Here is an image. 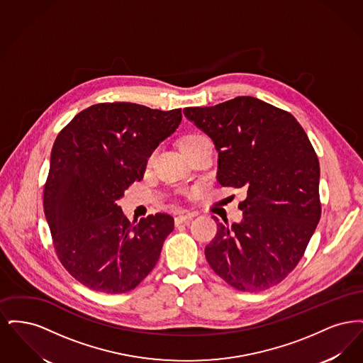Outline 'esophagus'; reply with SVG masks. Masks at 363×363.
I'll return each instance as SVG.
<instances>
[{
  "mask_svg": "<svg viewBox=\"0 0 363 363\" xmlns=\"http://www.w3.org/2000/svg\"><path fill=\"white\" fill-rule=\"evenodd\" d=\"M194 218L193 213H185V215H178L175 218V225H182V223H188Z\"/></svg>",
  "mask_w": 363,
  "mask_h": 363,
  "instance_id": "34e87169",
  "label": "esophagus"
}]
</instances>
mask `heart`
<instances>
[{"label": "heart", "mask_w": 363, "mask_h": 363, "mask_svg": "<svg viewBox=\"0 0 363 363\" xmlns=\"http://www.w3.org/2000/svg\"><path fill=\"white\" fill-rule=\"evenodd\" d=\"M203 138V136H200V135H188V136H184V138H181V141H179V147H182V145H185V144H188V143H191V141H194V140H197V138ZM152 159V157H151ZM151 159H150V162H151Z\"/></svg>", "instance_id": "obj_1"}]
</instances>
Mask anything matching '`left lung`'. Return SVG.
<instances>
[{"label": "left lung", "mask_w": 363, "mask_h": 363, "mask_svg": "<svg viewBox=\"0 0 363 363\" xmlns=\"http://www.w3.org/2000/svg\"><path fill=\"white\" fill-rule=\"evenodd\" d=\"M184 114L213 141L219 184L246 191L241 222L218 223L206 246L208 264L237 290L275 286L302 259L321 216L308 135L290 113L253 96Z\"/></svg>", "instance_id": "obj_1"}]
</instances>
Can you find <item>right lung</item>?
<instances>
[{"mask_svg": "<svg viewBox=\"0 0 363 363\" xmlns=\"http://www.w3.org/2000/svg\"><path fill=\"white\" fill-rule=\"evenodd\" d=\"M181 120V108L94 104L55 138L45 215L61 264L88 289L126 293L154 269L173 218L156 213L130 223L118 201Z\"/></svg>", "mask_w": 363, "mask_h": 363, "instance_id": "obj_1", "label": "right lung"}]
</instances>
